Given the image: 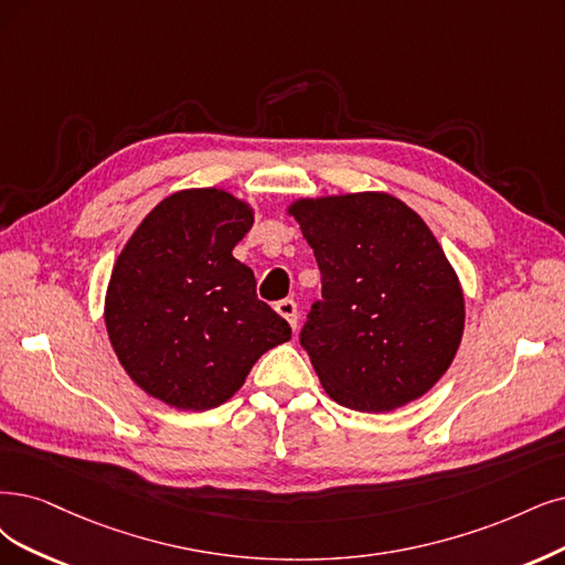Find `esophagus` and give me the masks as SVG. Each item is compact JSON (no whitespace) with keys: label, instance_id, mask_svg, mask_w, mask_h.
<instances>
[{"label":"esophagus","instance_id":"esophagus-1","mask_svg":"<svg viewBox=\"0 0 565 565\" xmlns=\"http://www.w3.org/2000/svg\"><path fill=\"white\" fill-rule=\"evenodd\" d=\"M275 309L279 311V317H284L288 321L290 328H294V330L298 328V305H296V300H279Z\"/></svg>","mask_w":565,"mask_h":565}]
</instances>
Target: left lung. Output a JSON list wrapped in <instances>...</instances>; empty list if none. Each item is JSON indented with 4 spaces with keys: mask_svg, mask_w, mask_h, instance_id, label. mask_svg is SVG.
<instances>
[{
    "mask_svg": "<svg viewBox=\"0 0 565 565\" xmlns=\"http://www.w3.org/2000/svg\"><path fill=\"white\" fill-rule=\"evenodd\" d=\"M321 269L300 330L332 401L388 412L433 388L461 344L466 307L443 246L386 193L290 204Z\"/></svg>",
    "mask_w": 565,
    "mask_h": 565,
    "instance_id": "8db88e82",
    "label": "left lung"
}]
</instances>
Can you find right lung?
I'll return each mask as SVG.
<instances>
[{
  "label": "right lung",
  "mask_w": 565,
  "mask_h": 565,
  "mask_svg": "<svg viewBox=\"0 0 565 565\" xmlns=\"http://www.w3.org/2000/svg\"><path fill=\"white\" fill-rule=\"evenodd\" d=\"M254 212L218 188L164 198L114 265L104 305L125 372L179 409L233 398L248 370L290 326L258 300L250 267L233 256Z\"/></svg>",
  "instance_id": "add662e5"
}]
</instances>
